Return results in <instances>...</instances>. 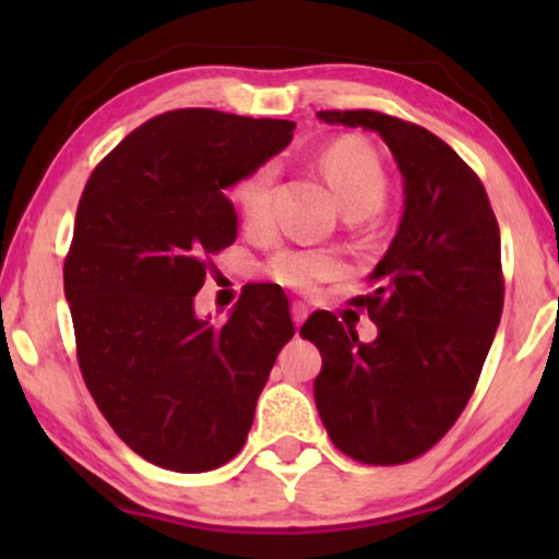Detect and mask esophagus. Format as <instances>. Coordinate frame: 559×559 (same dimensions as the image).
<instances>
[{
  "label": "esophagus",
  "instance_id": "1",
  "mask_svg": "<svg viewBox=\"0 0 559 559\" xmlns=\"http://www.w3.org/2000/svg\"><path fill=\"white\" fill-rule=\"evenodd\" d=\"M305 318H308V308L302 302H293V323L302 325Z\"/></svg>",
  "mask_w": 559,
  "mask_h": 559
}]
</instances>
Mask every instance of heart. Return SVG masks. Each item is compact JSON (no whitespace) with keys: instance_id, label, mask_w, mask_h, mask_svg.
I'll return each instance as SVG.
<instances>
[{"instance_id":"heart-1","label":"heart","mask_w":559,"mask_h":559,"mask_svg":"<svg viewBox=\"0 0 559 559\" xmlns=\"http://www.w3.org/2000/svg\"><path fill=\"white\" fill-rule=\"evenodd\" d=\"M328 182L350 216H369L379 211L389 193L386 167L379 152L358 136H341L320 155ZM277 165L262 163L231 188V201L249 228H266L272 221V193ZM270 274L280 285L310 293L320 282L338 277L341 259L323 249H282L270 259Z\"/></svg>"}]
</instances>
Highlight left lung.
Here are the masks:
<instances>
[{
	"instance_id": "8db88e82",
	"label": "left lung",
	"mask_w": 559,
	"mask_h": 559,
	"mask_svg": "<svg viewBox=\"0 0 559 559\" xmlns=\"http://www.w3.org/2000/svg\"><path fill=\"white\" fill-rule=\"evenodd\" d=\"M318 117L379 132L404 178L400 231L371 293L350 300L377 338L361 343L328 310L300 328L323 356L318 415L354 461L409 463L442 440L478 384L503 310L499 224L478 175L425 127L371 109Z\"/></svg>"
}]
</instances>
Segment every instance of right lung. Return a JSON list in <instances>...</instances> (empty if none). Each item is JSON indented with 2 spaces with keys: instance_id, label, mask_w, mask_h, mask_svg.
I'll use <instances>...</instances> for the list:
<instances>
[{
  "instance_id": "add662e5",
  "label": "right lung",
  "mask_w": 559,
  "mask_h": 559,
  "mask_svg": "<svg viewBox=\"0 0 559 559\" xmlns=\"http://www.w3.org/2000/svg\"><path fill=\"white\" fill-rule=\"evenodd\" d=\"M293 121L175 109L127 134L91 173L63 285L75 354L114 432L159 468L203 473L247 442L280 348L285 289L243 287L224 325L193 297L236 239L224 190L293 140Z\"/></svg>"
}]
</instances>
